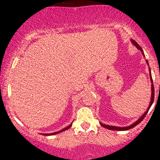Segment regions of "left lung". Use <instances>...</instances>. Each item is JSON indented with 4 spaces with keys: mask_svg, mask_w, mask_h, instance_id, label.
I'll return each mask as SVG.
<instances>
[{
    "mask_svg": "<svg viewBox=\"0 0 160 160\" xmlns=\"http://www.w3.org/2000/svg\"><path fill=\"white\" fill-rule=\"evenodd\" d=\"M132 43L134 44V45L136 46V48H138V49L140 50L141 52H142V53H143V55L144 56V53H143V49H142V48H141L140 46L139 45V44H137V42L136 41H135L134 40H132ZM147 64H148V60H146ZM149 71H150V78H151V81H152V97H151V102H150V104H149V106H148V109H147L146 112H144V114L143 115V116H141L140 118H139V119H138L137 121H136L134 123H132V124H131L130 126H128V127H115V126H110V125H106V124H103V123H100V124H101L102 127H103V128H105L107 129H109V130H114V131H127V130H129V129L132 128H134V127H136V125L139 124V123H140L142 120H143V119H144V117L146 116V115L148 114V110L150 109L151 106L152 105V103H153V101H154V95H155V89H154V85H153V80H152V73H151V68H149Z\"/></svg>",
    "mask_w": 160,
    "mask_h": 160,
    "instance_id": "left-lung-1",
    "label": "left lung"
}]
</instances>
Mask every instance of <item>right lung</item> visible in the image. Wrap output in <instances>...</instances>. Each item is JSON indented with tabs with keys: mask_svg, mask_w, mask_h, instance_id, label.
<instances>
[{
	"mask_svg": "<svg viewBox=\"0 0 160 160\" xmlns=\"http://www.w3.org/2000/svg\"><path fill=\"white\" fill-rule=\"evenodd\" d=\"M72 123H71V124H70L69 126H68L67 128H64V129H62V130L59 131V132H53V133H50V134H44V136H53V135H56V134L60 133V132H64V131H66V130H67V129L70 128H71V127H72Z\"/></svg>",
	"mask_w": 160,
	"mask_h": 160,
	"instance_id": "add662e5",
	"label": "right lung"
}]
</instances>
